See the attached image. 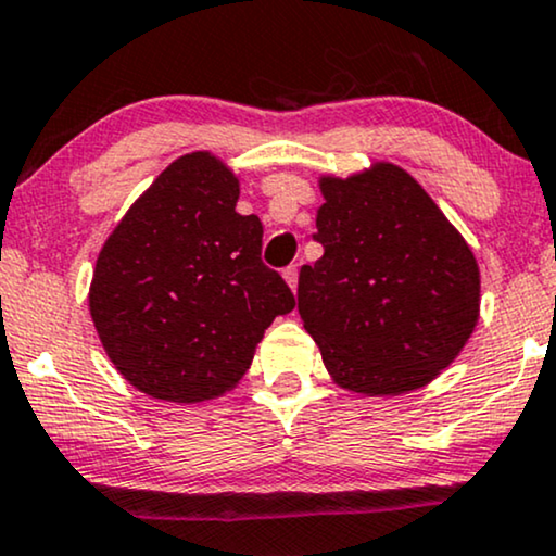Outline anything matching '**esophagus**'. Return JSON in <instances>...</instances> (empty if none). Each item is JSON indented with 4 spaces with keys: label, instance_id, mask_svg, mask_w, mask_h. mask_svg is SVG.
<instances>
[{
    "label": "esophagus",
    "instance_id": "esophagus-1",
    "mask_svg": "<svg viewBox=\"0 0 556 556\" xmlns=\"http://www.w3.org/2000/svg\"><path fill=\"white\" fill-rule=\"evenodd\" d=\"M283 278H286V283H289V289H291L293 293H296V286H299V270H296V265L286 267Z\"/></svg>",
    "mask_w": 556,
    "mask_h": 556
}]
</instances>
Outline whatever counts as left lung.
<instances>
[{"label":"left lung","instance_id":"8db88e82","mask_svg":"<svg viewBox=\"0 0 556 556\" xmlns=\"http://www.w3.org/2000/svg\"><path fill=\"white\" fill-rule=\"evenodd\" d=\"M325 247L299 273V314L338 387L415 392L456 361L479 319V265L433 198L392 162L321 175Z\"/></svg>","mask_w":556,"mask_h":556}]
</instances>
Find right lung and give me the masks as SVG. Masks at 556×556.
Listing matches in <instances>:
<instances>
[{
	"mask_svg": "<svg viewBox=\"0 0 556 556\" xmlns=\"http://www.w3.org/2000/svg\"><path fill=\"white\" fill-rule=\"evenodd\" d=\"M239 177L211 152L177 156L111 231L89 283L108 358L162 402L216 400L296 301L263 265V224L237 214Z\"/></svg>",
	"mask_w": 556,
	"mask_h": 556,
	"instance_id": "right-lung-1",
	"label": "right lung"
}]
</instances>
